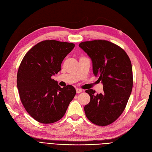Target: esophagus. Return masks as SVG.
Segmentation results:
<instances>
[{
	"label": "esophagus",
	"mask_w": 152,
	"mask_h": 152,
	"mask_svg": "<svg viewBox=\"0 0 152 152\" xmlns=\"http://www.w3.org/2000/svg\"><path fill=\"white\" fill-rule=\"evenodd\" d=\"M76 91L77 94H80V93L82 92V90H81V89H80V88H76Z\"/></svg>",
	"instance_id": "obj_1"
}]
</instances>
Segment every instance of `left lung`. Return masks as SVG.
<instances>
[{"instance_id": "obj_1", "label": "left lung", "mask_w": 152, "mask_h": 152, "mask_svg": "<svg viewBox=\"0 0 152 152\" xmlns=\"http://www.w3.org/2000/svg\"><path fill=\"white\" fill-rule=\"evenodd\" d=\"M79 47L91 58L93 72L99 77L104 89L99 94L92 89L86 90L90 96L84 108L86 116L96 125H109L122 114L131 94V61L122 48L109 41L81 42Z\"/></svg>"}]
</instances>
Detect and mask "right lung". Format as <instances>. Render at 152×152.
<instances>
[{"label":"right lung","mask_w":152,"mask_h":152,"mask_svg":"<svg viewBox=\"0 0 152 152\" xmlns=\"http://www.w3.org/2000/svg\"><path fill=\"white\" fill-rule=\"evenodd\" d=\"M75 46L53 40L42 41L21 62L17 75L19 96L28 113L39 122L50 124L60 120L74 99L75 88H61L52 76L61 71L64 58Z\"/></svg>","instance_id":"obj_1"}]
</instances>
